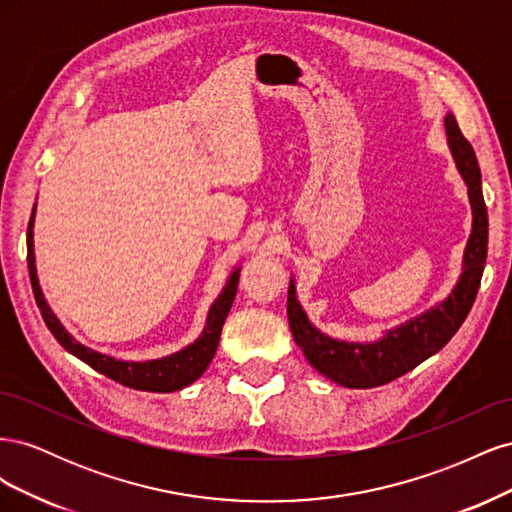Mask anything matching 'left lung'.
Segmentation results:
<instances>
[{
    "instance_id": "obj_1",
    "label": "left lung",
    "mask_w": 512,
    "mask_h": 512,
    "mask_svg": "<svg viewBox=\"0 0 512 512\" xmlns=\"http://www.w3.org/2000/svg\"><path fill=\"white\" fill-rule=\"evenodd\" d=\"M446 143L461 179L468 185L472 207V232L463 250L461 275L451 294L440 303L412 316L397 327L384 331L376 342H344L316 329L309 322L305 309L297 299V284L290 277L288 286V322L294 342L303 350L305 359L316 371L329 380L348 386V389H374L399 376L408 374L429 356L440 352L468 318L480 277L487 260L489 220L480 183V168L472 145L461 134L453 113L444 117Z\"/></svg>"
}]
</instances>
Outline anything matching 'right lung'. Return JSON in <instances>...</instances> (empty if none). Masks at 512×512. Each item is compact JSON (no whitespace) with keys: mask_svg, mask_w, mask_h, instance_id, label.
Here are the masks:
<instances>
[{"mask_svg":"<svg viewBox=\"0 0 512 512\" xmlns=\"http://www.w3.org/2000/svg\"><path fill=\"white\" fill-rule=\"evenodd\" d=\"M34 222H36V205L32 209V218H29L27 226V267H29V280H32L34 288V297L40 307V314L46 322V327L55 335L57 342L64 346L70 354H74L76 359H81L89 367H94L100 374L108 376L111 380L130 386V389L136 391H151V393H173L183 389V386L192 384L200 376L205 374V369L209 367L211 359L215 356V350H218L220 344V335L224 320L230 312L232 301H235L237 294V284H239V273L241 267H235L228 275L226 286L218 294L209 307L207 322L203 333L194 339L192 344L185 348L166 354L162 359H151V361H121L115 359L111 354L98 352L94 348H87L81 342L66 331L64 324L59 322L51 305L46 303L44 292L38 282V273H36V254H34Z\"/></svg>","mask_w":512,"mask_h":512,"instance_id":"add662e5","label":"right lung"}]
</instances>
